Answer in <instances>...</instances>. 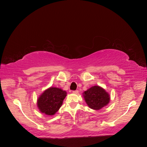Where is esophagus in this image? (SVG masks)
I'll list each match as a JSON object with an SVG mask.
<instances>
[{
  "mask_svg": "<svg viewBox=\"0 0 147 147\" xmlns=\"http://www.w3.org/2000/svg\"><path fill=\"white\" fill-rule=\"evenodd\" d=\"M72 92L74 93V94H78V90H76V91H73Z\"/></svg>",
  "mask_w": 147,
  "mask_h": 147,
  "instance_id": "esophagus-1",
  "label": "esophagus"
}]
</instances>
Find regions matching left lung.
<instances>
[{"label":"left lung","instance_id":"left-lung-1","mask_svg":"<svg viewBox=\"0 0 147 147\" xmlns=\"http://www.w3.org/2000/svg\"><path fill=\"white\" fill-rule=\"evenodd\" d=\"M83 98L89 107L95 110H99L110 101V96L103 88L95 85L89 88L83 93Z\"/></svg>","mask_w":147,"mask_h":147}]
</instances>
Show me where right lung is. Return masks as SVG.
<instances>
[{"mask_svg": "<svg viewBox=\"0 0 147 147\" xmlns=\"http://www.w3.org/2000/svg\"><path fill=\"white\" fill-rule=\"evenodd\" d=\"M66 96L65 91L51 86L40 95L37 101V107L41 113L48 116H53L61 108Z\"/></svg>", "mask_w": 147, "mask_h": 147, "instance_id": "obj_1", "label": "right lung"}]
</instances>
